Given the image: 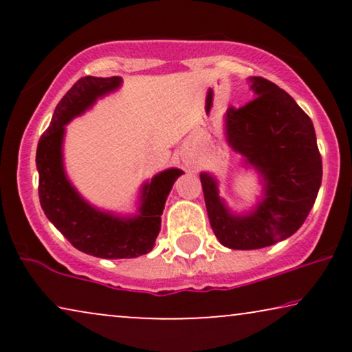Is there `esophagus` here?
<instances>
[{"label": "esophagus", "instance_id": "obj_1", "mask_svg": "<svg viewBox=\"0 0 352 352\" xmlns=\"http://www.w3.org/2000/svg\"><path fill=\"white\" fill-rule=\"evenodd\" d=\"M184 165H186L187 168H192V170H194V168L197 166V162H195L192 157H186V158H184Z\"/></svg>", "mask_w": 352, "mask_h": 352}]
</instances>
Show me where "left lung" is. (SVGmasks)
Here are the masks:
<instances>
[{
  "instance_id": "obj_1",
  "label": "left lung",
  "mask_w": 352,
  "mask_h": 352,
  "mask_svg": "<svg viewBox=\"0 0 352 352\" xmlns=\"http://www.w3.org/2000/svg\"><path fill=\"white\" fill-rule=\"evenodd\" d=\"M254 99L226 112V141L258 173L261 194L252 210L235 213L219 195V182L200 173L211 229L221 245L258 250L296 232L314 205L322 158L314 124L295 99L261 76H250Z\"/></svg>"
}]
</instances>
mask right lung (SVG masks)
I'll return each mask as SVG.
<instances>
[{"label": "right lung", "mask_w": 352, "mask_h": 352, "mask_svg": "<svg viewBox=\"0 0 352 352\" xmlns=\"http://www.w3.org/2000/svg\"><path fill=\"white\" fill-rule=\"evenodd\" d=\"M122 83L120 76L80 78L57 104L36 148L38 194L46 218L75 248L104 259L138 258L151 252L160 232L168 194L184 173L179 168H168L144 182L133 214L100 210L72 184L64 166L65 124L89 110L98 99L115 93Z\"/></svg>", "instance_id": "right-lung-1"}]
</instances>
